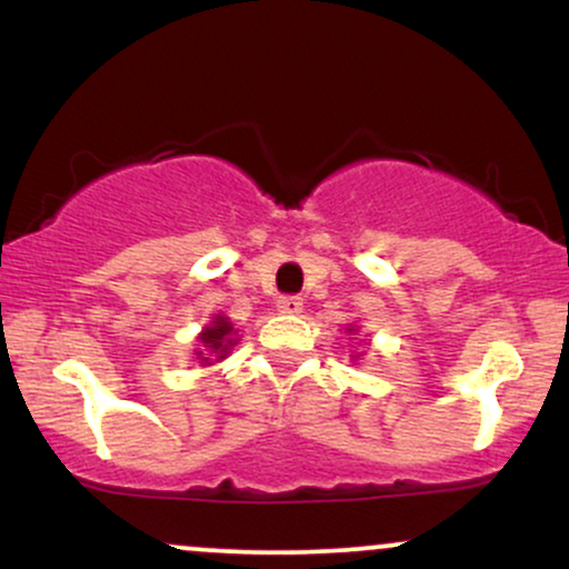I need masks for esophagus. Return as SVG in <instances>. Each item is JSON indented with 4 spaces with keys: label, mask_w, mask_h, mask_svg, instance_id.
I'll list each match as a JSON object with an SVG mask.
<instances>
[{
    "label": "esophagus",
    "mask_w": 569,
    "mask_h": 569,
    "mask_svg": "<svg viewBox=\"0 0 569 569\" xmlns=\"http://www.w3.org/2000/svg\"><path fill=\"white\" fill-rule=\"evenodd\" d=\"M302 310H305L302 297H280L278 299V312H283V316H299Z\"/></svg>",
    "instance_id": "obj_1"
}]
</instances>
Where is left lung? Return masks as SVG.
Instances as JSON below:
<instances>
[{
    "label": "left lung",
    "instance_id": "obj_1",
    "mask_svg": "<svg viewBox=\"0 0 569 569\" xmlns=\"http://www.w3.org/2000/svg\"><path fill=\"white\" fill-rule=\"evenodd\" d=\"M345 335H358V326H348V329H345ZM352 358V361H358V356H350Z\"/></svg>",
    "mask_w": 569,
    "mask_h": 569
}]
</instances>
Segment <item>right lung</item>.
<instances>
[{"instance_id":"right-lung-1","label":"right lung","mask_w":569,"mask_h":569,"mask_svg":"<svg viewBox=\"0 0 569 569\" xmlns=\"http://www.w3.org/2000/svg\"><path fill=\"white\" fill-rule=\"evenodd\" d=\"M234 345H238V331L232 329L230 318L217 312L211 321L202 326V331L198 335V348H194L192 356L198 358L200 367H211V363L224 361Z\"/></svg>"}]
</instances>
